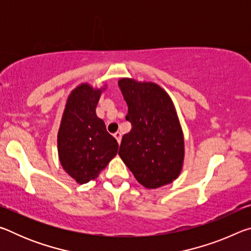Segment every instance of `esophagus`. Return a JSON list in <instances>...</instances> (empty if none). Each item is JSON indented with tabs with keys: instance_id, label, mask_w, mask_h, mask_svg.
I'll use <instances>...</instances> for the list:
<instances>
[{
	"instance_id": "34e87169",
	"label": "esophagus",
	"mask_w": 251,
	"mask_h": 251,
	"mask_svg": "<svg viewBox=\"0 0 251 251\" xmlns=\"http://www.w3.org/2000/svg\"><path fill=\"white\" fill-rule=\"evenodd\" d=\"M114 137L116 138V141L118 144H121V141H122V134L120 133V131H116L115 134H114Z\"/></svg>"
}]
</instances>
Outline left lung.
I'll use <instances>...</instances> for the list:
<instances>
[{"instance_id":"left-lung-1","label":"left lung","mask_w":251,"mask_h":251,"mask_svg":"<svg viewBox=\"0 0 251 251\" xmlns=\"http://www.w3.org/2000/svg\"><path fill=\"white\" fill-rule=\"evenodd\" d=\"M120 88L128 106L129 133L118 155L146 188L171 184L184 161V136L171 97L154 83L122 78Z\"/></svg>"}]
</instances>
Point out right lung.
I'll use <instances>...</instances> for the list:
<instances>
[{
	"label": "right lung",
	"mask_w": 251,
	"mask_h": 251,
	"mask_svg": "<svg viewBox=\"0 0 251 251\" xmlns=\"http://www.w3.org/2000/svg\"><path fill=\"white\" fill-rule=\"evenodd\" d=\"M100 90L82 84L71 93L57 136L58 156L71 177L86 184L117 154L118 143L106 130L95 109Z\"/></svg>",
	"instance_id": "1"
}]
</instances>
